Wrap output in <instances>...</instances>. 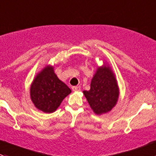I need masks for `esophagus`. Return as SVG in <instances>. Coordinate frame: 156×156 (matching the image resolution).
<instances>
[{
  "instance_id": "obj_1",
  "label": "esophagus",
  "mask_w": 156,
  "mask_h": 156,
  "mask_svg": "<svg viewBox=\"0 0 156 156\" xmlns=\"http://www.w3.org/2000/svg\"><path fill=\"white\" fill-rule=\"evenodd\" d=\"M72 90L74 91V92H78V91L81 90V88H80L79 86H73Z\"/></svg>"
}]
</instances>
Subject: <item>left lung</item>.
Listing matches in <instances>:
<instances>
[{
    "label": "left lung",
    "mask_w": 156,
    "mask_h": 156,
    "mask_svg": "<svg viewBox=\"0 0 156 156\" xmlns=\"http://www.w3.org/2000/svg\"><path fill=\"white\" fill-rule=\"evenodd\" d=\"M83 93L95 113L102 114L111 110L118 99L119 88L109 67L98 68L92 79L90 90Z\"/></svg>",
    "instance_id": "8db88e82"
}]
</instances>
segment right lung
I'll return each mask as SVG.
<instances>
[{
	"instance_id": "obj_1",
	"label": "right lung",
	"mask_w": 156,
	"mask_h": 156,
	"mask_svg": "<svg viewBox=\"0 0 156 156\" xmlns=\"http://www.w3.org/2000/svg\"><path fill=\"white\" fill-rule=\"evenodd\" d=\"M71 90L54 74L52 67L45 68L33 81L30 95L36 108L45 112L53 113Z\"/></svg>"
}]
</instances>
